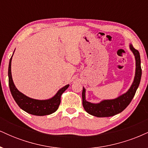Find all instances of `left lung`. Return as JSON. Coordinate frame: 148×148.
<instances>
[{
  "label": "left lung",
  "instance_id": "left-lung-1",
  "mask_svg": "<svg viewBox=\"0 0 148 148\" xmlns=\"http://www.w3.org/2000/svg\"><path fill=\"white\" fill-rule=\"evenodd\" d=\"M130 48L133 52L136 59V73L134 82L128 91L114 99L103 100L100 103H92L86 100V90L84 88L82 92L83 106L88 113L99 118L111 117L121 113L130 104L134 98L137 88L140 84L142 75L140 67V57L138 51L134 48L132 45Z\"/></svg>",
  "mask_w": 148,
  "mask_h": 148
}]
</instances>
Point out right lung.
<instances>
[{"label":"right lung","instance_id":"obj_1","mask_svg":"<svg viewBox=\"0 0 148 148\" xmlns=\"http://www.w3.org/2000/svg\"><path fill=\"white\" fill-rule=\"evenodd\" d=\"M12 58V56L10 60L9 67H8L9 86L12 95L18 106L27 113L38 116L50 115L56 111L60 103L61 95L68 88L69 85H67L59 90L56 95L49 99L37 100L28 97L18 91L17 88L15 87L11 73Z\"/></svg>","mask_w":148,"mask_h":148}]
</instances>
